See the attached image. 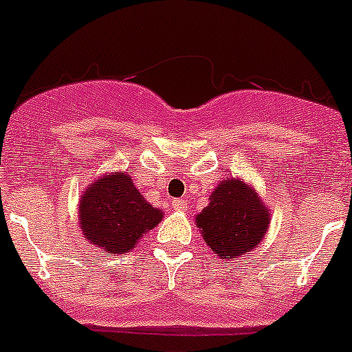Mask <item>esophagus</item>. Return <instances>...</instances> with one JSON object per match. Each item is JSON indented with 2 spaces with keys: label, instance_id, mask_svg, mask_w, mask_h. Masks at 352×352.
Instances as JSON below:
<instances>
[{
  "label": "esophagus",
  "instance_id": "34e87169",
  "mask_svg": "<svg viewBox=\"0 0 352 352\" xmlns=\"http://www.w3.org/2000/svg\"><path fill=\"white\" fill-rule=\"evenodd\" d=\"M172 206L175 211H184L187 208V203H186V199H173Z\"/></svg>",
  "mask_w": 352,
  "mask_h": 352
}]
</instances>
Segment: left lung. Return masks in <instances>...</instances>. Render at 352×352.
<instances>
[{
  "mask_svg": "<svg viewBox=\"0 0 352 352\" xmlns=\"http://www.w3.org/2000/svg\"><path fill=\"white\" fill-rule=\"evenodd\" d=\"M270 210L241 179L221 180L210 204L196 217L204 241L220 258H237L252 251L268 230Z\"/></svg>",
  "mask_w": 352,
  "mask_h": 352,
  "instance_id": "obj_1",
  "label": "left lung"
}]
</instances>
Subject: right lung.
<instances>
[{"mask_svg": "<svg viewBox=\"0 0 352 352\" xmlns=\"http://www.w3.org/2000/svg\"><path fill=\"white\" fill-rule=\"evenodd\" d=\"M78 218L82 235L91 244L110 254H124L162 221L163 213L144 199L127 173L115 172L85 189Z\"/></svg>", "mask_w": 352, "mask_h": 352, "instance_id": "1", "label": "right lung"}]
</instances>
